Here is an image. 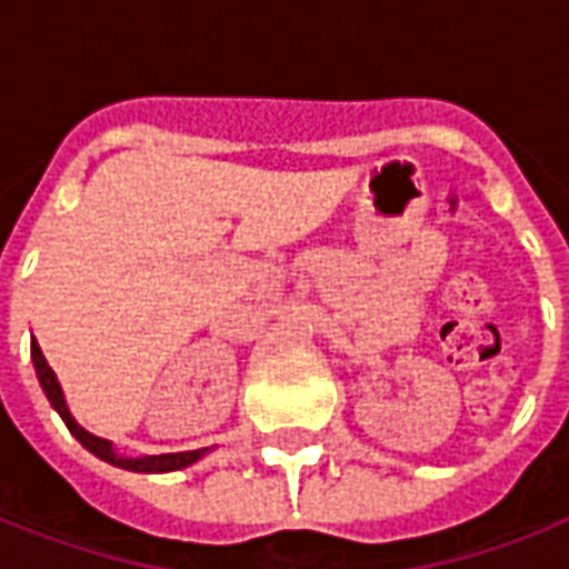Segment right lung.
Segmentation results:
<instances>
[{
    "label": "right lung",
    "mask_w": 569,
    "mask_h": 569,
    "mask_svg": "<svg viewBox=\"0 0 569 569\" xmlns=\"http://www.w3.org/2000/svg\"><path fill=\"white\" fill-rule=\"evenodd\" d=\"M32 362H34V373H38V382H41L43 395H47V400H50V407L59 412L61 421L68 425L70 433L77 436V442L82 445V448H88L94 457H100L103 463H112L118 466V469H127V472L162 475V472H178V469H187V466L198 463V460L207 453V448H198V451H180V453H144V457H124V453H118L116 445L109 442V439H100V436L88 433L86 427L70 416V407H68V400H64V391H61L59 377L52 373V368L47 365V359H43L38 341H32Z\"/></svg>",
    "instance_id": "right-lung-1"
}]
</instances>
